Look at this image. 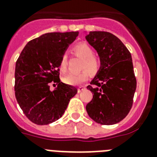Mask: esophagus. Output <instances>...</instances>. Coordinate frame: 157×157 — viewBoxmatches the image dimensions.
<instances>
[{"mask_svg":"<svg viewBox=\"0 0 157 157\" xmlns=\"http://www.w3.org/2000/svg\"><path fill=\"white\" fill-rule=\"evenodd\" d=\"M85 89H86V86H79V87H78V93H80V92H81L82 90H84Z\"/></svg>","mask_w":157,"mask_h":157,"instance_id":"1","label":"esophagus"}]
</instances>
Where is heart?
<instances>
[{
  "instance_id": "b5f03b06",
  "label": "heart",
  "mask_w": 157,
  "mask_h": 157,
  "mask_svg": "<svg viewBox=\"0 0 157 157\" xmlns=\"http://www.w3.org/2000/svg\"><path fill=\"white\" fill-rule=\"evenodd\" d=\"M73 52L76 56L82 59L80 68L83 69L76 73H69L64 76L63 81L71 86H79L86 82L89 78L90 72L97 73L101 67V62L98 57L94 55V50L86 43H78L73 47ZM59 70L62 72L66 71L67 67V55L63 54L59 61Z\"/></svg>"
}]
</instances>
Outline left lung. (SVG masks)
Listing matches in <instances>:
<instances>
[{"label": "left lung", "instance_id": "left-lung-1", "mask_svg": "<svg viewBox=\"0 0 157 157\" xmlns=\"http://www.w3.org/2000/svg\"><path fill=\"white\" fill-rule=\"evenodd\" d=\"M86 40L101 62L98 73L87 86L94 94L86 111L98 124H117L131 109L136 90L131 54L119 38L107 32H90Z\"/></svg>", "mask_w": 157, "mask_h": 157}]
</instances>
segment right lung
<instances>
[{"label": "right lung", "instance_id": "right-lung-1", "mask_svg": "<svg viewBox=\"0 0 157 157\" xmlns=\"http://www.w3.org/2000/svg\"><path fill=\"white\" fill-rule=\"evenodd\" d=\"M78 32L50 33L30 40L16 61L14 93L23 113L34 124L59 120L77 93L75 86L61 82L59 61L77 37ZM50 83L56 90H49Z\"/></svg>", "mask_w": 157, "mask_h": 157}]
</instances>
